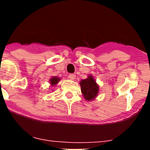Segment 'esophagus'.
I'll return each instance as SVG.
<instances>
[{
  "label": "esophagus",
  "mask_w": 150,
  "mask_h": 150,
  "mask_svg": "<svg viewBox=\"0 0 150 150\" xmlns=\"http://www.w3.org/2000/svg\"><path fill=\"white\" fill-rule=\"evenodd\" d=\"M68 77H69V79H75V77H76V75H75L74 74H70L68 75Z\"/></svg>",
  "instance_id": "obj_1"
}]
</instances>
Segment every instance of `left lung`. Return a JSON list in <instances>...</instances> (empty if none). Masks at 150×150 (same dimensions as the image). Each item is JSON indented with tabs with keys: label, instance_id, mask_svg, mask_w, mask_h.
<instances>
[{
	"label": "left lung",
	"instance_id": "1",
	"mask_svg": "<svg viewBox=\"0 0 150 150\" xmlns=\"http://www.w3.org/2000/svg\"><path fill=\"white\" fill-rule=\"evenodd\" d=\"M80 86L82 93L87 100H93L98 93L99 87L96 84L92 76H89L87 79H83L80 82Z\"/></svg>",
	"mask_w": 150,
	"mask_h": 150
}]
</instances>
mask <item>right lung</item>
Segmentation results:
<instances>
[{
    "label": "right lung",
    "instance_id": "1",
    "mask_svg": "<svg viewBox=\"0 0 150 150\" xmlns=\"http://www.w3.org/2000/svg\"><path fill=\"white\" fill-rule=\"evenodd\" d=\"M59 79H59V77H55V76H54V77H52L51 79H50V83H51L52 86H53V85L57 84V83H59Z\"/></svg>",
    "mask_w": 150,
    "mask_h": 150
}]
</instances>
